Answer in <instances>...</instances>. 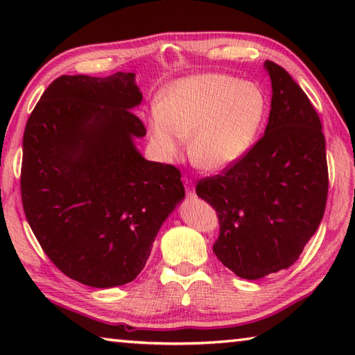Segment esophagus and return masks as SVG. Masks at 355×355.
Instances as JSON below:
<instances>
[{
  "mask_svg": "<svg viewBox=\"0 0 355 355\" xmlns=\"http://www.w3.org/2000/svg\"><path fill=\"white\" fill-rule=\"evenodd\" d=\"M184 183V189H186V196L188 197H194V186H192V182L189 178H183Z\"/></svg>",
  "mask_w": 355,
  "mask_h": 355,
  "instance_id": "obj_1",
  "label": "esophagus"
}]
</instances>
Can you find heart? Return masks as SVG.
Listing matches in <instances>:
<instances>
[{"label":"heart","instance_id":"obj_1","mask_svg":"<svg viewBox=\"0 0 355 355\" xmlns=\"http://www.w3.org/2000/svg\"><path fill=\"white\" fill-rule=\"evenodd\" d=\"M268 112V95L257 83L203 73L182 78L166 89L150 114L148 130L164 159H177L189 135L192 163L222 171L249 152Z\"/></svg>","mask_w":355,"mask_h":355}]
</instances>
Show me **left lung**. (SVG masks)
<instances>
[{"label": "left lung", "instance_id": "8db88e82", "mask_svg": "<svg viewBox=\"0 0 355 355\" xmlns=\"http://www.w3.org/2000/svg\"><path fill=\"white\" fill-rule=\"evenodd\" d=\"M266 131L235 164L197 182L214 208V255L238 277L258 280L290 268L324 216L329 171L320 116L299 84L272 61Z\"/></svg>", "mask_w": 355, "mask_h": 355}]
</instances>
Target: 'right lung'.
Returning <instances> with one entry per match:
<instances>
[{
    "mask_svg": "<svg viewBox=\"0 0 355 355\" xmlns=\"http://www.w3.org/2000/svg\"><path fill=\"white\" fill-rule=\"evenodd\" d=\"M135 73L56 78L23 135L21 202L51 263L94 288L125 285L150 257L161 224L184 197L172 164L144 159L146 136L131 111Z\"/></svg>",
    "mask_w": 355,
    "mask_h": 355,
    "instance_id": "1",
    "label": "right lung"
}]
</instances>
